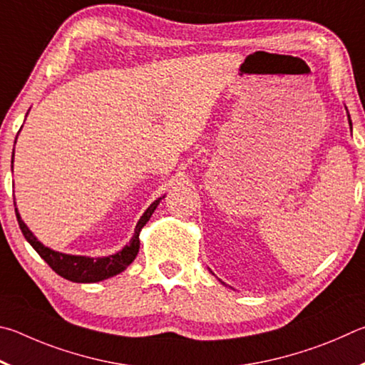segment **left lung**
Segmentation results:
<instances>
[{"mask_svg": "<svg viewBox=\"0 0 365 365\" xmlns=\"http://www.w3.org/2000/svg\"><path fill=\"white\" fill-rule=\"evenodd\" d=\"M348 120H349V125H351V118H349V113H348Z\"/></svg>", "mask_w": 365, "mask_h": 365, "instance_id": "left-lung-1", "label": "left lung"}]
</instances>
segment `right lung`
Wrapping results in <instances>:
<instances>
[{
  "instance_id": "add662e5",
  "label": "right lung",
  "mask_w": 365,
  "mask_h": 365,
  "mask_svg": "<svg viewBox=\"0 0 365 365\" xmlns=\"http://www.w3.org/2000/svg\"><path fill=\"white\" fill-rule=\"evenodd\" d=\"M12 162H14V152H12ZM163 197H160V199L153 202L152 205L145 210L144 215L140 216V220L136 225V229H134V235L131 237L130 244L125 245L120 252H117L115 255H110V257H104V258L76 257V255H66V253L51 250V248L44 247L41 242H38V239L34 234H31L30 229L25 226V222L22 221L21 215L17 213V208H16V216H17L19 227H21L24 237L27 239L29 244L35 248L36 253L40 255L44 261H46L51 269H53L56 274H59L61 277L72 280V282L91 284V282H99V280L117 276V274L125 271L126 267L133 263L139 252L140 229H143L145 226V222L150 220L152 213L155 212L157 205L160 203V200L163 199ZM14 205H16V202H14Z\"/></svg>"
}]
</instances>
